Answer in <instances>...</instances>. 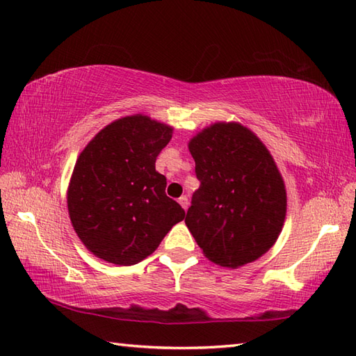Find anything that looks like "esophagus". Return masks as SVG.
<instances>
[{"instance_id":"obj_1","label":"esophagus","mask_w":356,"mask_h":356,"mask_svg":"<svg viewBox=\"0 0 356 356\" xmlns=\"http://www.w3.org/2000/svg\"><path fill=\"white\" fill-rule=\"evenodd\" d=\"M179 203H180V207H182L184 209H186L188 205H190V200H188L186 195H182V197L179 199Z\"/></svg>"}]
</instances>
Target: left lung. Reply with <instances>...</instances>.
Instances as JSON below:
<instances>
[{
    "label": "left lung",
    "instance_id": "8db88e82",
    "mask_svg": "<svg viewBox=\"0 0 356 356\" xmlns=\"http://www.w3.org/2000/svg\"><path fill=\"white\" fill-rule=\"evenodd\" d=\"M200 186L185 223L211 261L237 268L275 243L286 190L274 159L240 124H214L190 142Z\"/></svg>",
    "mask_w": 356,
    "mask_h": 356
}]
</instances>
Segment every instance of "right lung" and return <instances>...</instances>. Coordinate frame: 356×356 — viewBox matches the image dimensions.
Instances as JSON below:
<instances>
[{
	"label": "right lung",
	"instance_id": "obj_1",
	"mask_svg": "<svg viewBox=\"0 0 356 356\" xmlns=\"http://www.w3.org/2000/svg\"><path fill=\"white\" fill-rule=\"evenodd\" d=\"M171 134V127L147 116H127L97 133L78 157L67 205L78 237L99 259L139 263L185 218L156 171Z\"/></svg>",
	"mask_w": 356,
	"mask_h": 356
}]
</instances>
